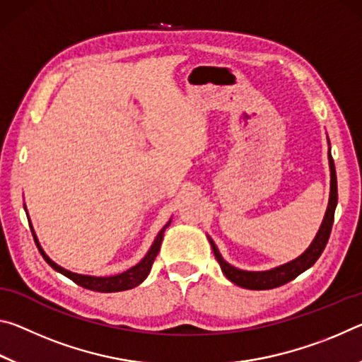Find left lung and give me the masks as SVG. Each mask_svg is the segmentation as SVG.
<instances>
[{"label": "left lung", "instance_id": "left-lung-1", "mask_svg": "<svg viewBox=\"0 0 362 362\" xmlns=\"http://www.w3.org/2000/svg\"><path fill=\"white\" fill-rule=\"evenodd\" d=\"M329 168H330V194H329L326 216H324L320 231L316 233L313 243H311L310 247L306 249L302 255L297 257L296 260L284 263V265L276 267V268L267 269V272H244V269H238L235 267H231L228 262H225L218 252L216 243L207 236L220 268H222L223 274L231 281V283H235L236 286H241L244 289H250V291L274 289V287H279L286 283H289L292 279H296L300 273H303L305 269H308L310 267L315 265V262L320 259V255L322 254V250L329 241L330 230H332V223H334L335 207H337V175H335L334 159H332V155H330V148H329Z\"/></svg>", "mask_w": 362, "mask_h": 362}]
</instances>
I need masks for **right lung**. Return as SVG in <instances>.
Instances as JSON below:
<instances>
[{
	"mask_svg": "<svg viewBox=\"0 0 362 362\" xmlns=\"http://www.w3.org/2000/svg\"><path fill=\"white\" fill-rule=\"evenodd\" d=\"M169 222L163 226V230L158 233V236L155 238V241H153L151 247L146 255L144 257L142 260H140L136 267H132L129 269H126V272H122L119 274H115V276H89V274H78V273H73L69 272V269L62 268L60 265H57L56 262H52L49 257L46 255L45 250L40 246L38 243V238H36L35 231L32 228L33 233V238H35V243L36 246H38V250L41 252V255L45 257V260L51 265L56 272L62 273L64 276L70 278L73 283H76L78 286L84 287V289H89V291H95V292H119V291H127V289H132V287L139 286L140 283H144L145 278L148 276L150 269L153 262H155L156 255L159 252V249H161V243H163V236H164V231L169 226Z\"/></svg>",
	"mask_w": 362,
	"mask_h": 362,
	"instance_id": "obj_1",
	"label": "right lung"
}]
</instances>
